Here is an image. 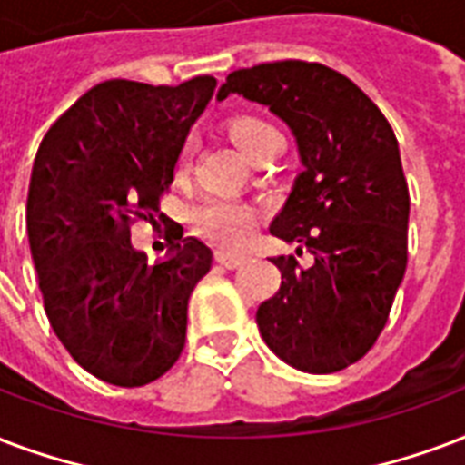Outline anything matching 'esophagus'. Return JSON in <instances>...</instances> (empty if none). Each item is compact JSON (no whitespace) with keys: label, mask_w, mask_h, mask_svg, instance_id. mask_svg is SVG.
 <instances>
[{"label":"esophagus","mask_w":465,"mask_h":465,"mask_svg":"<svg viewBox=\"0 0 465 465\" xmlns=\"http://www.w3.org/2000/svg\"><path fill=\"white\" fill-rule=\"evenodd\" d=\"M214 261H217L219 265H224V268H239V265L246 261V256H243V253H226V251H217V253H214Z\"/></svg>","instance_id":"1"}]
</instances>
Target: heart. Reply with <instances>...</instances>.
<instances>
[{"label": "heart", "mask_w": 465, "mask_h": 465, "mask_svg": "<svg viewBox=\"0 0 465 465\" xmlns=\"http://www.w3.org/2000/svg\"><path fill=\"white\" fill-rule=\"evenodd\" d=\"M229 134H232L233 143L239 146V151L243 155L253 153V148L263 141V138L278 134V131L268 126V124L258 122L253 116H241L236 122H232L229 126ZM180 170H187V153L183 155V163H180ZM194 229L207 236V239L217 241V243H224V246H239L251 236L253 232V224H256V212L246 204H239V202H226V200H214L202 204L197 212H194Z\"/></svg>", "instance_id": "obj_1"}]
</instances>
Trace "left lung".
<instances>
[{
    "label": "left lung",
    "instance_id": "8db88e82",
    "mask_svg": "<svg viewBox=\"0 0 465 465\" xmlns=\"http://www.w3.org/2000/svg\"><path fill=\"white\" fill-rule=\"evenodd\" d=\"M229 94L268 106L292 131L302 170L271 233L314 256L310 268L272 258L282 280L258 307V331L288 366L336 373L373 346L405 278L410 193L398 138L349 77L319 63L236 70L217 99Z\"/></svg>",
    "mask_w": 465,
    "mask_h": 465
}]
</instances>
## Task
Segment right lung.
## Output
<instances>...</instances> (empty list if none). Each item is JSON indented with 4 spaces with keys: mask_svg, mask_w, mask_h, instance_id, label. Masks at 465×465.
<instances>
[{
    "mask_svg": "<svg viewBox=\"0 0 465 465\" xmlns=\"http://www.w3.org/2000/svg\"><path fill=\"white\" fill-rule=\"evenodd\" d=\"M217 80L177 87L109 80L53 124L35 153L26 202L31 258L53 331L94 378L138 388L173 368L187 300L212 251L183 239L148 265L131 222L158 212L175 163Z\"/></svg>",
    "mask_w": 465,
    "mask_h": 465,
    "instance_id": "right-lung-1",
    "label": "right lung"
}]
</instances>
